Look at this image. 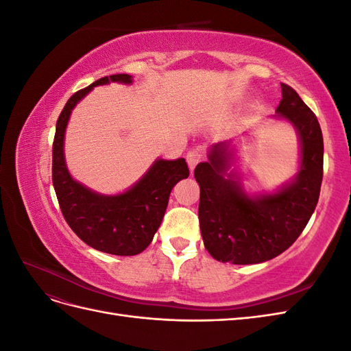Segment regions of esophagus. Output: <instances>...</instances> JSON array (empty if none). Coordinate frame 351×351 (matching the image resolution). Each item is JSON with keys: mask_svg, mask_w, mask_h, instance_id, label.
<instances>
[{"mask_svg": "<svg viewBox=\"0 0 351 351\" xmlns=\"http://www.w3.org/2000/svg\"><path fill=\"white\" fill-rule=\"evenodd\" d=\"M186 159H187V164H189V168L192 169H195V167L202 161V159H204V154H202V151L200 149H192V151H189L187 152V156H186Z\"/></svg>", "mask_w": 351, "mask_h": 351, "instance_id": "1", "label": "esophagus"}]
</instances>
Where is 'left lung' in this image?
<instances>
[{
  "mask_svg": "<svg viewBox=\"0 0 351 351\" xmlns=\"http://www.w3.org/2000/svg\"><path fill=\"white\" fill-rule=\"evenodd\" d=\"M281 90L277 112L294 124L302 142V167L291 184L256 199L244 195L239 183L224 178L226 145H215L209 162L195 168L202 239L219 262L249 265L278 256L302 234L317 205L324 176L321 125L291 86L281 83Z\"/></svg>",
  "mask_w": 351,
  "mask_h": 351,
  "instance_id": "8db88e82",
  "label": "left lung"
}]
</instances>
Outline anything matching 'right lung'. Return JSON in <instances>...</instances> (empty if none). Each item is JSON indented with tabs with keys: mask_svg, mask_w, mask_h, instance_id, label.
<instances>
[{
	"mask_svg": "<svg viewBox=\"0 0 351 351\" xmlns=\"http://www.w3.org/2000/svg\"><path fill=\"white\" fill-rule=\"evenodd\" d=\"M110 82L132 83V76H105L73 93L62 108L52 143V184L62 217L80 240L105 253L133 256L151 244L161 226L169 193L180 180L189 177V167L183 158L176 161L158 159L139 183L119 196H101L74 182L62 152L70 112L93 86Z\"/></svg>",
	"mask_w": 351,
	"mask_h": 351,
	"instance_id": "obj_1",
	"label": "right lung"
}]
</instances>
